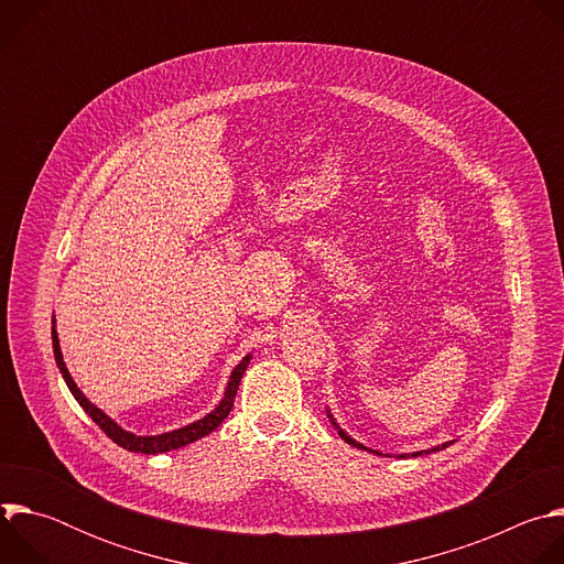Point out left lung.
<instances>
[{
	"instance_id": "obj_1",
	"label": "left lung",
	"mask_w": 564,
	"mask_h": 564,
	"mask_svg": "<svg viewBox=\"0 0 564 564\" xmlns=\"http://www.w3.org/2000/svg\"><path fill=\"white\" fill-rule=\"evenodd\" d=\"M328 417H330V422H333V426H335V429H337V431H339V435H341V440H344V442H348V444H350V446H357V448H361V451H370V453H377V455H383V453H379V451H372V448H368V446H364V444H359V442H357V440H352V437H350V435H348V433H346V431H344V429H341V426H339V424H337V422H335V417H333V415H330V411H328ZM451 444H453V442H446V444H442V446H435V448H429V451H417V453H411V455H413V457H417V455H424V453H435V451H442V448H446V446H451ZM399 457H409V455H399Z\"/></svg>"
}]
</instances>
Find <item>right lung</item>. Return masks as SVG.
Listing matches in <instances>:
<instances>
[{
	"label": "right lung",
	"instance_id": "right-lung-1",
	"mask_svg": "<svg viewBox=\"0 0 564 564\" xmlns=\"http://www.w3.org/2000/svg\"><path fill=\"white\" fill-rule=\"evenodd\" d=\"M51 339H53V355H55V364L70 390V394L75 397V401L79 406L85 409V413L122 448L131 451V453H144V455H158V453H167V451H176V448H183L205 435H209L212 431H216L223 420L229 415L231 406H234V397H236V390H238V383L240 379H243L248 366H250V359L252 355H246L243 359H240V364L231 370L229 375V381H227V388H225V394L223 399L218 401V406L207 413L205 417L183 426V429H176V431H170V433H163V435H133L129 431H124L122 426H118L109 415H105L96 404H91V401L85 397V392L77 388V383L73 381V377L68 375L66 370V364L62 359V350H59V339H57V330H55V318H53V328H51Z\"/></svg>",
	"mask_w": 564,
	"mask_h": 564
}]
</instances>
